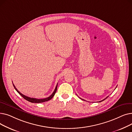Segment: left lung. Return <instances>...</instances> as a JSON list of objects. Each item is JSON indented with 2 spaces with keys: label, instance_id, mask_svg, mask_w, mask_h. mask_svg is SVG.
I'll use <instances>...</instances> for the list:
<instances>
[{
  "label": "left lung",
  "instance_id": "obj_1",
  "mask_svg": "<svg viewBox=\"0 0 132 132\" xmlns=\"http://www.w3.org/2000/svg\"><path fill=\"white\" fill-rule=\"evenodd\" d=\"M116 88H117V87H116ZM108 97H109V96H108V97H106V98H105V99H104V100H102V101H100V102H102V101H104V100H105V99H106V98H108ZM80 98V99H81V100H84V101H85V100H83V99H82V98Z\"/></svg>",
  "mask_w": 132,
  "mask_h": 132
}]
</instances>
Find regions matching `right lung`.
<instances>
[{
    "label": "right lung",
    "instance_id": "1",
    "mask_svg": "<svg viewBox=\"0 0 132 132\" xmlns=\"http://www.w3.org/2000/svg\"><path fill=\"white\" fill-rule=\"evenodd\" d=\"M13 86H14V88H15V89L16 90V92L21 95V96L22 97L24 98V99H25L26 100H27V101H29V102H31V103H43V102H46V101H49V100H50L54 96V95H55V93H56V91H57V86H58V84H57V86H56V87H55V89H54V92H53V93L49 96V97H47V98H43V99H37V98H31V97H28V96H25V95H24L23 94H21V93L16 88V87H15V86L14 85V84H13Z\"/></svg>",
    "mask_w": 132,
    "mask_h": 132
}]
</instances>
